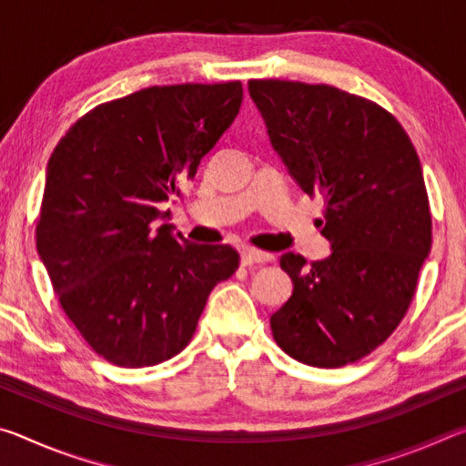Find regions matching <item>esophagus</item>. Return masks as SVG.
I'll use <instances>...</instances> for the list:
<instances>
[{"mask_svg":"<svg viewBox=\"0 0 466 466\" xmlns=\"http://www.w3.org/2000/svg\"><path fill=\"white\" fill-rule=\"evenodd\" d=\"M271 258H273V257L269 255V252H261V250H255V248H242V250H240V261H242L244 267L269 263Z\"/></svg>","mask_w":466,"mask_h":466,"instance_id":"obj_1","label":"esophagus"}]
</instances>
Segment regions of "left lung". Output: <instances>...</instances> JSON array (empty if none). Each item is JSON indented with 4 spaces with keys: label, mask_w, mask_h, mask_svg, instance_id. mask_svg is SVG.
Here are the masks:
<instances>
[{
    "label": "left lung",
    "mask_w": 466,
    "mask_h": 466,
    "mask_svg": "<svg viewBox=\"0 0 466 466\" xmlns=\"http://www.w3.org/2000/svg\"><path fill=\"white\" fill-rule=\"evenodd\" d=\"M271 146L310 197L325 199L330 255H281L294 291L271 317L289 358L358 361L392 335L431 248V216L411 139L376 102L327 84L250 80Z\"/></svg>",
    "instance_id": "8db88e82"
}]
</instances>
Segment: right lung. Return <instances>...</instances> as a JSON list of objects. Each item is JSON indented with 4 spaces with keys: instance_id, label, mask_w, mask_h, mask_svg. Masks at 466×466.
<instances>
[{
    "instance_id": "add662e5",
    "label": "right lung",
    "mask_w": 466,
    "mask_h": 466,
    "mask_svg": "<svg viewBox=\"0 0 466 466\" xmlns=\"http://www.w3.org/2000/svg\"><path fill=\"white\" fill-rule=\"evenodd\" d=\"M240 105V82L152 86L92 108L53 149L36 248L63 312L110 364L175 358L209 291L238 269L228 244L154 222Z\"/></svg>"
}]
</instances>
